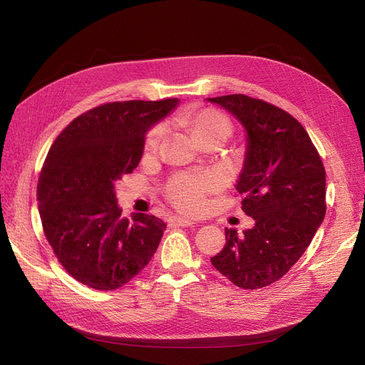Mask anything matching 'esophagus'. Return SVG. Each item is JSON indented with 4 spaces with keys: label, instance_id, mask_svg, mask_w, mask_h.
<instances>
[{
    "label": "esophagus",
    "instance_id": "34e87169",
    "mask_svg": "<svg viewBox=\"0 0 365 365\" xmlns=\"http://www.w3.org/2000/svg\"><path fill=\"white\" fill-rule=\"evenodd\" d=\"M170 222H172L173 225H181V227H192V225L196 224L195 220H192V219L180 217V216H173V217L170 219Z\"/></svg>",
    "mask_w": 365,
    "mask_h": 365
}]
</instances>
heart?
Returning <instances> with one entry per match:
<instances>
[{"instance_id": "obj_1", "label": "heart", "mask_w": 365, "mask_h": 365, "mask_svg": "<svg viewBox=\"0 0 365 365\" xmlns=\"http://www.w3.org/2000/svg\"><path fill=\"white\" fill-rule=\"evenodd\" d=\"M181 123L189 128L196 141H205L213 137L227 138L231 132L230 120L216 109H192L181 117ZM164 135V126L155 125L145 138V150L152 153ZM219 185L215 175H189L175 176L169 184V197L172 202L185 212H200L205 202V195Z\"/></svg>"}]
</instances>
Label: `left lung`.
I'll return each mask as SVG.
<instances>
[{
    "label": "left lung",
    "instance_id": "8db88e82",
    "mask_svg": "<svg viewBox=\"0 0 365 365\" xmlns=\"http://www.w3.org/2000/svg\"><path fill=\"white\" fill-rule=\"evenodd\" d=\"M247 130L236 190L254 227L225 228L213 267L239 288L259 289L282 279L311 244L326 215V170L311 137L291 114L245 94L208 98Z\"/></svg>",
    "mask_w": 365,
    "mask_h": 365
}]
</instances>
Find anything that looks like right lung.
<instances>
[{
  "label": "right lung",
  "instance_id": "right-lung-1",
  "mask_svg": "<svg viewBox=\"0 0 365 365\" xmlns=\"http://www.w3.org/2000/svg\"><path fill=\"white\" fill-rule=\"evenodd\" d=\"M178 103H105L76 117L51 145L38 181V208L43 235L77 282L117 289L155 254L165 224L145 213L121 216L115 184L138 165L146 132Z\"/></svg>",
  "mask_w": 365,
  "mask_h": 365
}]
</instances>
